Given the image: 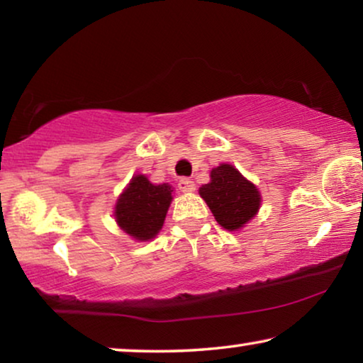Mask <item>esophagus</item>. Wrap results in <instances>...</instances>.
<instances>
[{
	"label": "esophagus",
	"mask_w": 363,
	"mask_h": 363,
	"mask_svg": "<svg viewBox=\"0 0 363 363\" xmlns=\"http://www.w3.org/2000/svg\"><path fill=\"white\" fill-rule=\"evenodd\" d=\"M179 191L184 194H191L196 191V184L191 179H181L179 181Z\"/></svg>",
	"instance_id": "obj_1"
}]
</instances>
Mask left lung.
Wrapping results in <instances>:
<instances>
[{
  "label": "left lung",
  "mask_w": 363,
  "mask_h": 363,
  "mask_svg": "<svg viewBox=\"0 0 363 363\" xmlns=\"http://www.w3.org/2000/svg\"><path fill=\"white\" fill-rule=\"evenodd\" d=\"M200 197L212 210L216 223L238 231L257 215L261 192L233 164L221 163L210 171V182L199 189Z\"/></svg>",
  "instance_id": "obj_1"
}]
</instances>
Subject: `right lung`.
I'll list each match as a JSON object with an SVG mask.
<instances>
[{"instance_id": "add662e5", "label": "right lung", "mask_w": 363, "mask_h": 363, "mask_svg": "<svg viewBox=\"0 0 363 363\" xmlns=\"http://www.w3.org/2000/svg\"><path fill=\"white\" fill-rule=\"evenodd\" d=\"M171 202L169 184H153L145 174H135L118 196L113 216L123 233L137 241H150L163 228Z\"/></svg>"}]
</instances>
